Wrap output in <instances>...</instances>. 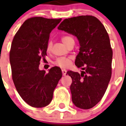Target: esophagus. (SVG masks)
I'll return each instance as SVG.
<instances>
[{
    "label": "esophagus",
    "mask_w": 126,
    "mask_h": 126,
    "mask_svg": "<svg viewBox=\"0 0 126 126\" xmlns=\"http://www.w3.org/2000/svg\"><path fill=\"white\" fill-rule=\"evenodd\" d=\"M62 73H63V76H65V75H66V74H67V71L65 70V69H63V70H62Z\"/></svg>",
    "instance_id": "obj_1"
}]
</instances>
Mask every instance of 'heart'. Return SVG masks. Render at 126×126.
<instances>
[{
  "instance_id": "1",
  "label": "heart",
  "mask_w": 126,
  "mask_h": 126,
  "mask_svg": "<svg viewBox=\"0 0 126 126\" xmlns=\"http://www.w3.org/2000/svg\"><path fill=\"white\" fill-rule=\"evenodd\" d=\"M61 40L63 43L65 44L66 46H68L71 43V42H75L74 39L73 37L71 36H63L61 37ZM52 48V43L51 42H48L47 44L46 49L48 52L51 50ZM53 64L57 67L63 69H67L71 65V58L69 57H58L55 59V61L53 62Z\"/></svg>"
}]
</instances>
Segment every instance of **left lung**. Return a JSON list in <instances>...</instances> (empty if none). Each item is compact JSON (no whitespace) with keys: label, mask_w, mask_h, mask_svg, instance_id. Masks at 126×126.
<instances>
[{"label":"left lung","mask_w":126,"mask_h":126,"mask_svg":"<svg viewBox=\"0 0 126 126\" xmlns=\"http://www.w3.org/2000/svg\"><path fill=\"white\" fill-rule=\"evenodd\" d=\"M77 36L80 51L75 65L82 68L80 74L69 71L72 79V101L82 109L94 107L103 97L112 75V49L109 34L104 25L92 16L65 19L58 27Z\"/></svg>","instance_id":"obj_1"}]
</instances>
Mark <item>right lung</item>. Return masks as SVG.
<instances>
[{"label": "right lung", "instance_id": "right-lung-1", "mask_svg": "<svg viewBox=\"0 0 126 126\" xmlns=\"http://www.w3.org/2000/svg\"><path fill=\"white\" fill-rule=\"evenodd\" d=\"M61 19L33 17L27 19L15 34L10 51L12 80L21 97L32 107L49 105L53 91L62 77L58 67L49 72L39 69L44 60L51 31Z\"/></svg>", "mask_w": 126, "mask_h": 126}]
</instances>
